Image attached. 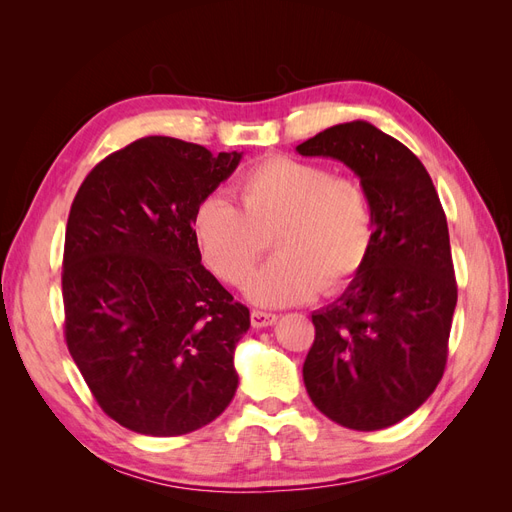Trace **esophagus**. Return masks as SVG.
Returning a JSON list of instances; mask_svg holds the SVG:
<instances>
[{
  "label": "esophagus",
  "instance_id": "1",
  "mask_svg": "<svg viewBox=\"0 0 512 512\" xmlns=\"http://www.w3.org/2000/svg\"><path fill=\"white\" fill-rule=\"evenodd\" d=\"M250 318H252V324H254L256 329H267V327H271V324L277 322V316H275V314H271V312H260V309H252Z\"/></svg>",
  "mask_w": 512,
  "mask_h": 512
}]
</instances>
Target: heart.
Here are the masks:
<instances>
[{"instance_id": "1", "label": "heart", "mask_w": 512, "mask_h": 512, "mask_svg": "<svg viewBox=\"0 0 512 512\" xmlns=\"http://www.w3.org/2000/svg\"><path fill=\"white\" fill-rule=\"evenodd\" d=\"M237 207L207 196L192 215V235L207 267L243 286L269 237L275 254L247 284L265 307L337 292L363 269L374 243V209L365 185L327 166L286 156L254 164L235 183Z\"/></svg>"}]
</instances>
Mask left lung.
Returning a JSON list of instances; mask_svg holds the SVG:
<instances>
[{
  "mask_svg": "<svg viewBox=\"0 0 512 512\" xmlns=\"http://www.w3.org/2000/svg\"><path fill=\"white\" fill-rule=\"evenodd\" d=\"M297 151L346 164L374 209L363 269L312 314L307 395L342 427H391L421 408L444 374L457 305L444 209L421 160L369 121L339 123Z\"/></svg>",
  "mask_w": 512,
  "mask_h": 512,
  "instance_id": "obj_1",
  "label": "left lung"
}]
</instances>
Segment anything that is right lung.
I'll list each match as a JSON object with an SVG mask.
<instances>
[{
	"instance_id": "right-lung-1",
	"label": "right lung",
	"mask_w": 512,
	"mask_h": 512,
	"mask_svg": "<svg viewBox=\"0 0 512 512\" xmlns=\"http://www.w3.org/2000/svg\"><path fill=\"white\" fill-rule=\"evenodd\" d=\"M243 153L147 136L104 158L66 228V344L100 408L143 436H183L235 397L250 309L200 265L198 203Z\"/></svg>"
}]
</instances>
